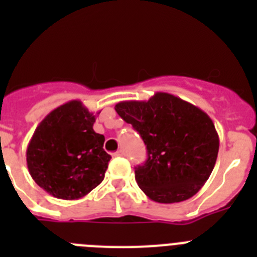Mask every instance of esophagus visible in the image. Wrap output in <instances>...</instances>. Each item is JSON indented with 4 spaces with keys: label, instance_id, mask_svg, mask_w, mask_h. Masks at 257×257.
<instances>
[{
    "label": "esophagus",
    "instance_id": "obj_1",
    "mask_svg": "<svg viewBox=\"0 0 257 257\" xmlns=\"http://www.w3.org/2000/svg\"><path fill=\"white\" fill-rule=\"evenodd\" d=\"M113 156H114V157H122V156H124V153H123V151H121V149H119V151L115 152Z\"/></svg>",
    "mask_w": 257,
    "mask_h": 257
}]
</instances>
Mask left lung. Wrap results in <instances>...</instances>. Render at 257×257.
I'll list each match as a JSON object with an SVG mask.
<instances>
[{
	"label": "left lung",
	"instance_id": "1",
	"mask_svg": "<svg viewBox=\"0 0 257 257\" xmlns=\"http://www.w3.org/2000/svg\"><path fill=\"white\" fill-rule=\"evenodd\" d=\"M114 109L147 145L148 160L135 169L147 197L176 203L198 193L219 153V135L207 113L167 92H156L147 101H121Z\"/></svg>",
	"mask_w": 257,
	"mask_h": 257
}]
</instances>
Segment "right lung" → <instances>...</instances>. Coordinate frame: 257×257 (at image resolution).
Segmentation results:
<instances>
[{"instance_id":"obj_1","label":"right lung","mask_w":257,"mask_h":257,"mask_svg":"<svg viewBox=\"0 0 257 257\" xmlns=\"http://www.w3.org/2000/svg\"><path fill=\"white\" fill-rule=\"evenodd\" d=\"M97 114V113H96ZM94 113L79 100L58 106L40 122L27 148L32 179L59 199H79L103 181L112 157L104 135L92 128Z\"/></svg>"}]
</instances>
